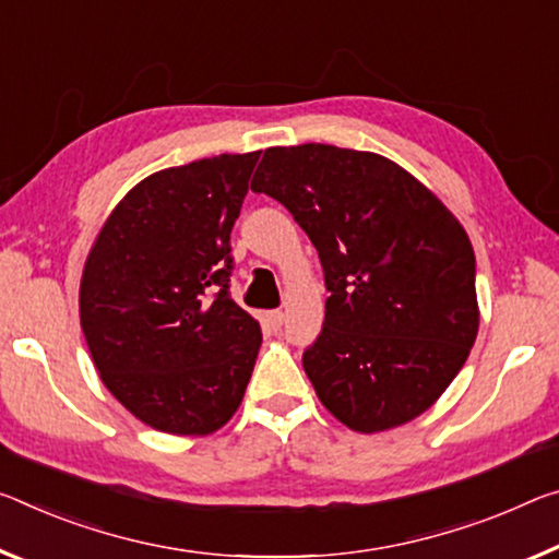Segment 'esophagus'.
<instances>
[{
	"label": "esophagus",
	"mask_w": 559,
	"mask_h": 559,
	"mask_svg": "<svg viewBox=\"0 0 559 559\" xmlns=\"http://www.w3.org/2000/svg\"><path fill=\"white\" fill-rule=\"evenodd\" d=\"M265 318H269V323L273 328H281L283 321H286V313H283V311H271V313H265Z\"/></svg>",
	"instance_id": "1"
}]
</instances>
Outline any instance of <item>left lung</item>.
Instances as JSON below:
<instances>
[{"instance_id":"obj_1","label":"left lung","mask_w":559,"mask_h":559,"mask_svg":"<svg viewBox=\"0 0 559 559\" xmlns=\"http://www.w3.org/2000/svg\"><path fill=\"white\" fill-rule=\"evenodd\" d=\"M251 191L294 214L323 265V331L304 353L318 401L356 432L418 418L480 325L463 224L403 166L356 148H265Z\"/></svg>"}]
</instances>
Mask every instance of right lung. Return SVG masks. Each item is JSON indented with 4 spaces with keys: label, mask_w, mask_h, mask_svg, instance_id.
Returning a JSON list of instances; mask_svg holds the SVG:
<instances>
[{
    "label": "right lung",
    "mask_w": 559,
    "mask_h": 559,
    "mask_svg": "<svg viewBox=\"0 0 559 559\" xmlns=\"http://www.w3.org/2000/svg\"><path fill=\"white\" fill-rule=\"evenodd\" d=\"M259 156L146 176L86 255L79 318L88 353L109 393L154 430L211 436L243 401L263 335L228 281L231 228Z\"/></svg>",
    "instance_id": "right-lung-1"
}]
</instances>
